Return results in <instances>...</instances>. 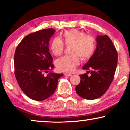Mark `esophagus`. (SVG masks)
I'll use <instances>...</instances> for the list:
<instances>
[{
    "label": "esophagus",
    "instance_id": "1",
    "mask_svg": "<svg viewBox=\"0 0 130 130\" xmlns=\"http://www.w3.org/2000/svg\"><path fill=\"white\" fill-rule=\"evenodd\" d=\"M64 75L66 76H71L72 75V74L67 73H64Z\"/></svg>",
    "mask_w": 130,
    "mask_h": 130
}]
</instances>
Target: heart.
Segmentation results:
<instances>
[{"instance_id":"obj_1","label":"heart","mask_w":130,"mask_h":130,"mask_svg":"<svg viewBox=\"0 0 130 130\" xmlns=\"http://www.w3.org/2000/svg\"><path fill=\"white\" fill-rule=\"evenodd\" d=\"M62 36L66 45H72L70 48L72 55L58 59L56 66L60 72L72 73L80 64V57L85 60L89 59L93 56L96 48L95 40L93 37L77 29L64 31ZM50 49L54 56H59L63 52L64 45L61 39L56 37L51 42Z\"/></svg>"}]
</instances>
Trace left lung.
<instances>
[{
    "mask_svg": "<svg viewBox=\"0 0 130 130\" xmlns=\"http://www.w3.org/2000/svg\"><path fill=\"white\" fill-rule=\"evenodd\" d=\"M96 48L83 70L92 69L90 76L80 74V82L76 86V93L86 99H95L104 95L112 82L117 62L118 53L108 35L96 37Z\"/></svg>",
    "mask_w": 130,
    "mask_h": 130,
    "instance_id": "8db88e82",
    "label": "left lung"
}]
</instances>
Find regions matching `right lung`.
Wrapping results in <instances>:
<instances>
[{
  "mask_svg": "<svg viewBox=\"0 0 130 130\" xmlns=\"http://www.w3.org/2000/svg\"><path fill=\"white\" fill-rule=\"evenodd\" d=\"M48 28L26 35L16 48L14 55L15 75L23 92L33 100L47 99L54 93L58 80L63 74L50 72L54 68L49 52L50 39L55 32Z\"/></svg>",
  "mask_w": 130,
  "mask_h": 130,
  "instance_id": "right-lung-1",
  "label": "right lung"
}]
</instances>
